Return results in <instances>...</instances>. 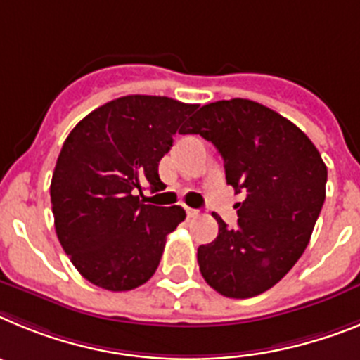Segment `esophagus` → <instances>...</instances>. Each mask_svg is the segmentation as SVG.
<instances>
[{
  "mask_svg": "<svg viewBox=\"0 0 360 360\" xmlns=\"http://www.w3.org/2000/svg\"><path fill=\"white\" fill-rule=\"evenodd\" d=\"M186 215H188V217H198L199 210H195V208H186Z\"/></svg>",
  "mask_w": 360,
  "mask_h": 360,
  "instance_id": "1",
  "label": "esophagus"
}]
</instances>
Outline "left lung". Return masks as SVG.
<instances>
[{
  "label": "left lung",
  "instance_id": "left-lung-1",
  "mask_svg": "<svg viewBox=\"0 0 360 360\" xmlns=\"http://www.w3.org/2000/svg\"><path fill=\"white\" fill-rule=\"evenodd\" d=\"M181 134H199L217 148L236 193L237 226L219 215V233L198 248L202 277L215 292L248 299L270 290L310 243L326 198L328 170L301 128L250 99L199 108Z\"/></svg>",
  "mask_w": 360,
  "mask_h": 360
}]
</instances>
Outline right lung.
I'll return each mask as SVG.
<instances>
[{
  "instance_id": "obj_1",
  "label": "right lung",
  "mask_w": 360,
  "mask_h": 360,
  "mask_svg": "<svg viewBox=\"0 0 360 360\" xmlns=\"http://www.w3.org/2000/svg\"><path fill=\"white\" fill-rule=\"evenodd\" d=\"M198 105L165 96H124L90 112L68 134L50 201L65 254L86 281L127 292L155 274L181 206L145 205L143 184L161 188L159 161Z\"/></svg>"
}]
</instances>
